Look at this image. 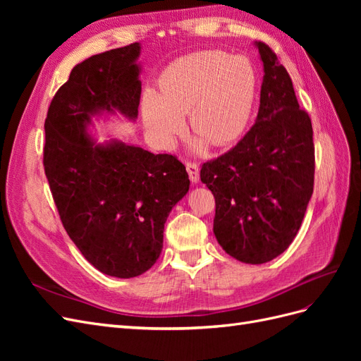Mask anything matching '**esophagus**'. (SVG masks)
Returning a JSON list of instances; mask_svg holds the SVG:
<instances>
[{
	"instance_id": "1",
	"label": "esophagus",
	"mask_w": 361,
	"mask_h": 361,
	"mask_svg": "<svg viewBox=\"0 0 361 361\" xmlns=\"http://www.w3.org/2000/svg\"><path fill=\"white\" fill-rule=\"evenodd\" d=\"M185 166H187V171H188L190 180H191L192 183H197V182H199V178H200L197 164H195V162H187V164H185Z\"/></svg>"
}]
</instances>
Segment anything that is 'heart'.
<instances>
[{
	"label": "heart",
	"instance_id": "b5f03b06",
	"mask_svg": "<svg viewBox=\"0 0 361 361\" xmlns=\"http://www.w3.org/2000/svg\"><path fill=\"white\" fill-rule=\"evenodd\" d=\"M255 102V73L241 57L207 49L173 61L162 73L159 90L146 92L141 102L145 128L155 143L170 149L188 129L214 147L233 143L244 133Z\"/></svg>",
	"mask_w": 361,
	"mask_h": 361
}]
</instances>
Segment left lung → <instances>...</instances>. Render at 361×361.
Masks as SVG:
<instances>
[{
  "label": "left lung",
  "mask_w": 361,
  "mask_h": 361,
  "mask_svg": "<svg viewBox=\"0 0 361 361\" xmlns=\"http://www.w3.org/2000/svg\"><path fill=\"white\" fill-rule=\"evenodd\" d=\"M255 47L264 64L256 123L232 150L204 162L200 179L215 197L218 244L236 260L260 265L300 231L313 192L314 147L288 71L265 43Z\"/></svg>",
  "instance_id": "8db88e82"
}]
</instances>
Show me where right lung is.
Instances as JSON below:
<instances>
[{"label":"right lung","instance_id":"1","mask_svg":"<svg viewBox=\"0 0 361 361\" xmlns=\"http://www.w3.org/2000/svg\"><path fill=\"white\" fill-rule=\"evenodd\" d=\"M140 43L97 54L72 69L45 120L43 166L69 238L106 276L130 279L154 267L164 224L190 190L173 155L117 138L97 143L93 120L135 122L141 96Z\"/></svg>","mask_w":361,"mask_h":361}]
</instances>
